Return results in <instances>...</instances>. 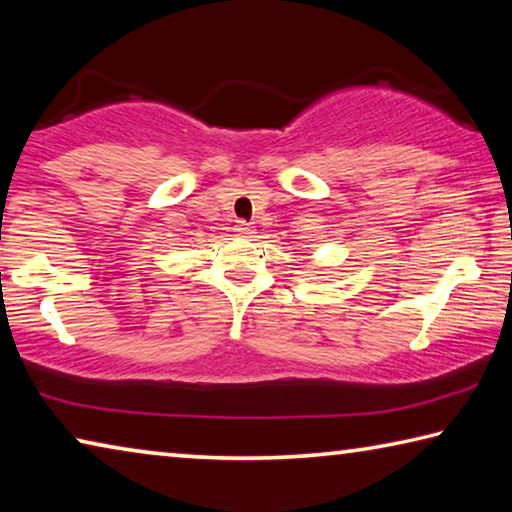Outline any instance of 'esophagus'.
I'll return each instance as SVG.
<instances>
[{"label": "esophagus", "mask_w": 512, "mask_h": 512, "mask_svg": "<svg viewBox=\"0 0 512 512\" xmlns=\"http://www.w3.org/2000/svg\"><path fill=\"white\" fill-rule=\"evenodd\" d=\"M237 232H239V235H250V225L244 223V221H239L237 223Z\"/></svg>", "instance_id": "obj_1"}]
</instances>
